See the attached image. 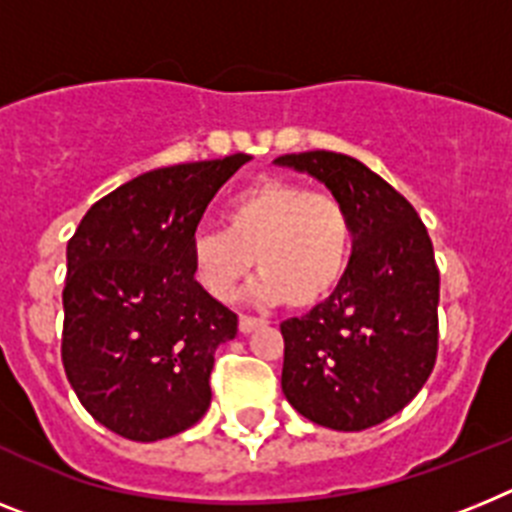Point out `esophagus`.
Wrapping results in <instances>:
<instances>
[{"mask_svg":"<svg viewBox=\"0 0 512 512\" xmlns=\"http://www.w3.org/2000/svg\"><path fill=\"white\" fill-rule=\"evenodd\" d=\"M260 325H265V320H257V317L249 315L239 317V333H252V330L260 328Z\"/></svg>","mask_w":512,"mask_h":512,"instance_id":"34e87169","label":"esophagus"}]
</instances>
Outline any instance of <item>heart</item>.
<instances>
[{
  "label": "heart",
  "mask_w": 512,
  "mask_h": 512,
  "mask_svg": "<svg viewBox=\"0 0 512 512\" xmlns=\"http://www.w3.org/2000/svg\"><path fill=\"white\" fill-rule=\"evenodd\" d=\"M354 257V221L341 197L265 176L226 205V231L197 229L190 265L197 286L229 302L255 268L257 299L312 309L341 289Z\"/></svg>",
  "instance_id": "heart-1"
}]
</instances>
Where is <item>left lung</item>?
I'll return each instance as SVG.
<instances>
[{
	"mask_svg": "<svg viewBox=\"0 0 512 512\" xmlns=\"http://www.w3.org/2000/svg\"><path fill=\"white\" fill-rule=\"evenodd\" d=\"M315 176L354 221L341 289L281 322L286 401L338 432L385 422L414 398L437 359L440 270L414 205L362 161L330 150L276 158Z\"/></svg>",
	"mask_w": 512,
	"mask_h": 512,
	"instance_id": "1",
	"label": "left lung"
}]
</instances>
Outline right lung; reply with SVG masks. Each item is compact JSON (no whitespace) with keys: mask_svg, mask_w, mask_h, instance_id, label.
<instances>
[{"mask_svg":"<svg viewBox=\"0 0 512 512\" xmlns=\"http://www.w3.org/2000/svg\"><path fill=\"white\" fill-rule=\"evenodd\" d=\"M247 153L135 176L67 242L62 364L96 422L135 442L179 435L210 406V372L236 315L192 276L190 239Z\"/></svg>","mask_w":512,"mask_h":512,"instance_id":"right-lung-1","label":"right lung"}]
</instances>
